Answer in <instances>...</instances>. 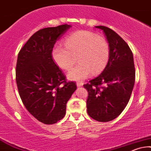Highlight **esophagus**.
<instances>
[{"mask_svg":"<svg viewBox=\"0 0 151 151\" xmlns=\"http://www.w3.org/2000/svg\"><path fill=\"white\" fill-rule=\"evenodd\" d=\"M83 83H82V82H77V87H81V86H83Z\"/></svg>","mask_w":151,"mask_h":151,"instance_id":"34e87169","label":"esophagus"}]
</instances>
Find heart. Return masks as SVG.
<instances>
[{"label": "heart", "mask_w": 151, "mask_h": 151, "mask_svg": "<svg viewBox=\"0 0 151 151\" xmlns=\"http://www.w3.org/2000/svg\"><path fill=\"white\" fill-rule=\"evenodd\" d=\"M65 47L56 45L52 50V58L59 68L68 70L72 68L75 58L80 63L70 70L68 79L83 81L100 73L105 68L109 56V48L104 38L88 30L76 32L65 40Z\"/></svg>", "instance_id": "b5f03b06"}]
</instances>
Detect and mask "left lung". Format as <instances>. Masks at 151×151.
<instances>
[{"instance_id":"1","label":"left lung","mask_w":151,"mask_h":151,"mask_svg":"<svg viewBox=\"0 0 151 151\" xmlns=\"http://www.w3.org/2000/svg\"><path fill=\"white\" fill-rule=\"evenodd\" d=\"M95 27L106 36L109 57L102 73L83 87L88 92V115L95 121L108 122L122 113L130 98L135 81L134 58L129 46L115 31L106 26Z\"/></svg>"}]
</instances>
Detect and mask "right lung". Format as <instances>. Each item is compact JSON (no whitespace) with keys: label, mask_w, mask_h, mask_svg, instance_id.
I'll return each mask as SVG.
<instances>
[{"label":"right lung","mask_w":151,"mask_h":151,"mask_svg":"<svg viewBox=\"0 0 151 151\" xmlns=\"http://www.w3.org/2000/svg\"><path fill=\"white\" fill-rule=\"evenodd\" d=\"M64 24L34 33L17 58L16 81L23 104L33 117L51 125L65 115L66 104L77 89L53 61L51 53L56 41L71 28Z\"/></svg>","instance_id":"right-lung-1"}]
</instances>
